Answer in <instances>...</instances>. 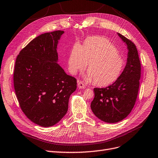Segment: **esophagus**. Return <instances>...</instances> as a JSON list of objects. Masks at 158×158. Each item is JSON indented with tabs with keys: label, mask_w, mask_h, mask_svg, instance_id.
<instances>
[{
	"label": "esophagus",
	"mask_w": 158,
	"mask_h": 158,
	"mask_svg": "<svg viewBox=\"0 0 158 158\" xmlns=\"http://www.w3.org/2000/svg\"><path fill=\"white\" fill-rule=\"evenodd\" d=\"M77 86H78V88L80 89H83L85 88V85L83 83V82H81L80 81H77Z\"/></svg>",
	"instance_id": "esophagus-1"
}]
</instances>
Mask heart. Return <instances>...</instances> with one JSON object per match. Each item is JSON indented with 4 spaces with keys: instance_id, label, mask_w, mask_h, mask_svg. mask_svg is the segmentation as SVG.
I'll use <instances>...</instances> for the list:
<instances>
[{
    "instance_id": "b5f03b06",
    "label": "heart",
    "mask_w": 158,
    "mask_h": 158,
    "mask_svg": "<svg viewBox=\"0 0 158 158\" xmlns=\"http://www.w3.org/2000/svg\"><path fill=\"white\" fill-rule=\"evenodd\" d=\"M88 64L85 78L99 86L113 83L121 75L125 65L124 58L110 41L101 37L85 40L83 46L75 44L68 59L69 72L76 74Z\"/></svg>"
}]
</instances>
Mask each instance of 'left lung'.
<instances>
[{"instance_id":"1","label":"left lung","mask_w":158,"mask_h":158,"mask_svg":"<svg viewBox=\"0 0 158 158\" xmlns=\"http://www.w3.org/2000/svg\"><path fill=\"white\" fill-rule=\"evenodd\" d=\"M118 35L128 49L126 66L112 85L94 89L95 97L90 106L96 117L108 123L123 120L132 111L138 96L141 77V63L136 46L121 34L118 33Z\"/></svg>"}]
</instances>
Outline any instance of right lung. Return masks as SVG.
Returning a JSON list of instances; mask_svg holds the SVG:
<instances>
[{
	"mask_svg": "<svg viewBox=\"0 0 158 158\" xmlns=\"http://www.w3.org/2000/svg\"><path fill=\"white\" fill-rule=\"evenodd\" d=\"M63 31L43 33L17 57L13 82L23 112L35 124L49 127L60 121L68 108L77 80L58 64L57 46Z\"/></svg>",
	"mask_w": 158,
	"mask_h": 158,
	"instance_id": "obj_1",
	"label": "right lung"
}]
</instances>
